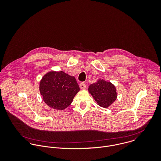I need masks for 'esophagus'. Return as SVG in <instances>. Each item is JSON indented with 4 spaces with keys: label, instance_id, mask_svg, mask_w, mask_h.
I'll list each match as a JSON object with an SVG mask.
<instances>
[{
    "label": "esophagus",
    "instance_id": "obj_1",
    "mask_svg": "<svg viewBox=\"0 0 161 161\" xmlns=\"http://www.w3.org/2000/svg\"><path fill=\"white\" fill-rule=\"evenodd\" d=\"M80 89H85L86 88V84H85L84 82H82V83H80Z\"/></svg>",
    "mask_w": 161,
    "mask_h": 161
}]
</instances>
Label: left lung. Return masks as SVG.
Wrapping results in <instances>:
<instances>
[{
	"label": "left lung",
	"mask_w": 161,
	"mask_h": 161,
	"mask_svg": "<svg viewBox=\"0 0 161 161\" xmlns=\"http://www.w3.org/2000/svg\"><path fill=\"white\" fill-rule=\"evenodd\" d=\"M88 91L97 104L103 108H108L117 98L115 86L103 79H99L96 83L91 84Z\"/></svg>",
	"instance_id": "left-lung-1"
}]
</instances>
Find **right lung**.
<instances>
[{
    "instance_id": "obj_1",
    "label": "right lung",
    "mask_w": 161,
    "mask_h": 161,
    "mask_svg": "<svg viewBox=\"0 0 161 161\" xmlns=\"http://www.w3.org/2000/svg\"><path fill=\"white\" fill-rule=\"evenodd\" d=\"M79 91L75 78L63 71H50L40 82L43 100L47 105L57 110H63L69 107Z\"/></svg>"
}]
</instances>
